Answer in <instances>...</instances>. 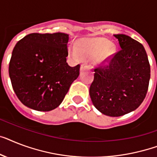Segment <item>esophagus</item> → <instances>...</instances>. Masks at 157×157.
<instances>
[{
	"mask_svg": "<svg viewBox=\"0 0 157 157\" xmlns=\"http://www.w3.org/2000/svg\"><path fill=\"white\" fill-rule=\"evenodd\" d=\"M88 68H90V66L88 65L86 63H84L81 64V71H84V70H86V69H88Z\"/></svg>",
	"mask_w": 157,
	"mask_h": 157,
	"instance_id": "obj_1",
	"label": "esophagus"
}]
</instances>
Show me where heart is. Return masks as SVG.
Instances as JSON below:
<instances>
[{"label": "heart", "instance_id": "heart-1", "mask_svg": "<svg viewBox=\"0 0 157 157\" xmlns=\"http://www.w3.org/2000/svg\"><path fill=\"white\" fill-rule=\"evenodd\" d=\"M75 51H72V55L82 59L98 58V61L101 63L113 56L115 52L114 45L109 44V42L105 39L96 38V39H83L79 43Z\"/></svg>", "mask_w": 157, "mask_h": 157}]
</instances>
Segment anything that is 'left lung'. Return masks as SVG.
Listing matches in <instances>:
<instances>
[{"instance_id": "obj_1", "label": "left lung", "mask_w": 157, "mask_h": 157, "mask_svg": "<svg viewBox=\"0 0 157 157\" xmlns=\"http://www.w3.org/2000/svg\"><path fill=\"white\" fill-rule=\"evenodd\" d=\"M121 50L107 64L94 69L90 88L94 105L101 113L118 117L133 111L146 97L150 64L144 46L126 34H114Z\"/></svg>"}]
</instances>
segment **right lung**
Returning a JSON list of instances; mask_svg holds the SVG:
<instances>
[{"mask_svg":"<svg viewBox=\"0 0 157 157\" xmlns=\"http://www.w3.org/2000/svg\"><path fill=\"white\" fill-rule=\"evenodd\" d=\"M69 37L64 33H32L13 50L9 74L21 102L38 111H50L63 101L70 85L80 74V64L70 67Z\"/></svg>","mask_w":157,"mask_h":157,"instance_id":"right-lung-1","label":"right lung"}]
</instances>
